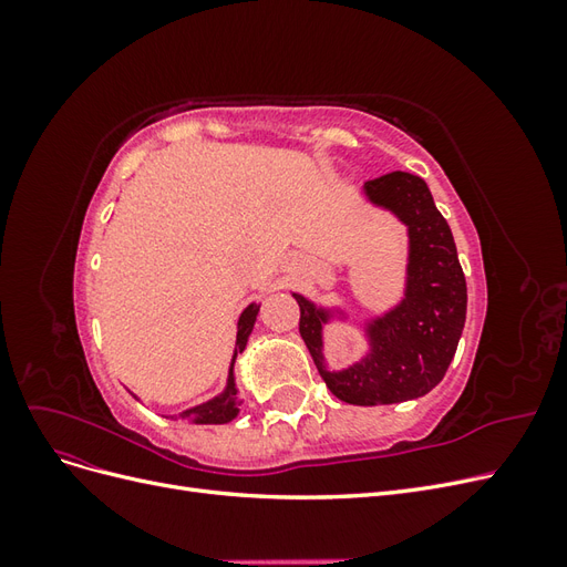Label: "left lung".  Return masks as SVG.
Returning <instances> with one entry per match:
<instances>
[{
  "label": "left lung",
  "instance_id": "left-lung-1",
  "mask_svg": "<svg viewBox=\"0 0 567 567\" xmlns=\"http://www.w3.org/2000/svg\"><path fill=\"white\" fill-rule=\"evenodd\" d=\"M364 196L390 210L409 234L404 298L367 321L369 354L342 371L326 369L321 331L333 312L298 293L293 298L300 305V336L336 398L357 406L398 404L431 392L447 373L466 323V277L447 219L421 177L398 169L367 182Z\"/></svg>",
  "mask_w": 567,
  "mask_h": 567
}]
</instances>
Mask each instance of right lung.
<instances>
[{
  "label": "right lung",
  "mask_w": 567,
  "mask_h": 567,
  "mask_svg": "<svg viewBox=\"0 0 567 567\" xmlns=\"http://www.w3.org/2000/svg\"><path fill=\"white\" fill-rule=\"evenodd\" d=\"M257 310H260V305L250 302L246 310L241 312V317H238V331H236V350H234V357H231V367H229V379H227V388L225 392H219L217 398L203 402L198 406H192L186 409L179 414V419H188L194 423H203V425H219V423H229L238 416V390H236V379H234V362H236V354H241L248 346V336L252 331L255 326V319H257ZM177 419V416H175Z\"/></svg>",
  "instance_id": "1"
}]
</instances>
